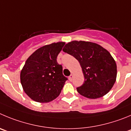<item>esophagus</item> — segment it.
Instances as JSON below:
<instances>
[{
    "label": "esophagus",
    "instance_id": "esophagus-1",
    "mask_svg": "<svg viewBox=\"0 0 131 131\" xmlns=\"http://www.w3.org/2000/svg\"><path fill=\"white\" fill-rule=\"evenodd\" d=\"M73 78H74V75L73 74H71V75H70L69 78H68V79H69L70 81H72V79Z\"/></svg>",
    "mask_w": 131,
    "mask_h": 131
}]
</instances>
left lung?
<instances>
[{
    "label": "left lung",
    "instance_id": "left-lung-1",
    "mask_svg": "<svg viewBox=\"0 0 131 131\" xmlns=\"http://www.w3.org/2000/svg\"><path fill=\"white\" fill-rule=\"evenodd\" d=\"M63 50L80 63L85 82L77 90L81 96L96 99L111 90L116 80L117 66L108 50L98 44L84 41L68 42Z\"/></svg>",
    "mask_w": 131,
    "mask_h": 131
}]
</instances>
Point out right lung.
I'll return each instance as SVG.
<instances>
[{"label":"right lung","mask_w":131,"mask_h":131,"mask_svg":"<svg viewBox=\"0 0 131 131\" xmlns=\"http://www.w3.org/2000/svg\"><path fill=\"white\" fill-rule=\"evenodd\" d=\"M65 45L53 42L39 48L26 61L20 71V83L24 92L31 100L48 103L57 97L67 78L57 57Z\"/></svg>","instance_id":"add662e5"}]
</instances>
